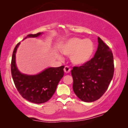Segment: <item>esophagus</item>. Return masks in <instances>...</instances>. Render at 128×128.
<instances>
[{"mask_svg": "<svg viewBox=\"0 0 128 128\" xmlns=\"http://www.w3.org/2000/svg\"><path fill=\"white\" fill-rule=\"evenodd\" d=\"M70 70H71L70 68H69V66H66L65 67H64V72L66 73H69L70 72Z\"/></svg>", "mask_w": 128, "mask_h": 128, "instance_id": "obj_1", "label": "esophagus"}]
</instances>
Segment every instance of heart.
Instances as JSON below:
<instances>
[{"mask_svg": "<svg viewBox=\"0 0 128 128\" xmlns=\"http://www.w3.org/2000/svg\"><path fill=\"white\" fill-rule=\"evenodd\" d=\"M59 50L64 55L70 56L72 64L80 66L92 58L94 52V45L90 39L73 37L63 41L59 45Z\"/></svg>", "mask_w": 128, "mask_h": 128, "instance_id": "obj_1", "label": "heart"}]
</instances>
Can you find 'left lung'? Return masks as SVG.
Wrapping results in <instances>:
<instances>
[{"instance_id":"left-lung-1","label":"left lung","mask_w":128,"mask_h":128,"mask_svg":"<svg viewBox=\"0 0 128 128\" xmlns=\"http://www.w3.org/2000/svg\"><path fill=\"white\" fill-rule=\"evenodd\" d=\"M98 42L94 56L71 71L73 91L78 98L87 102L97 100L105 93L114 72L112 51L100 37Z\"/></svg>"}]
</instances>
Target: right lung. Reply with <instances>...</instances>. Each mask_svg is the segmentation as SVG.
<instances>
[{"instance_id": "right-lung-1", "label": "right lung", "mask_w": 128, "mask_h": 128, "mask_svg": "<svg viewBox=\"0 0 128 128\" xmlns=\"http://www.w3.org/2000/svg\"><path fill=\"white\" fill-rule=\"evenodd\" d=\"M42 34H28L24 39L38 37ZM20 44V42L17 44L14 49L11 63L12 75L16 87L27 100L36 104L44 103L55 93L59 81L64 75V66L48 68L36 74H23L19 71L16 64V54Z\"/></svg>"}]
</instances>
